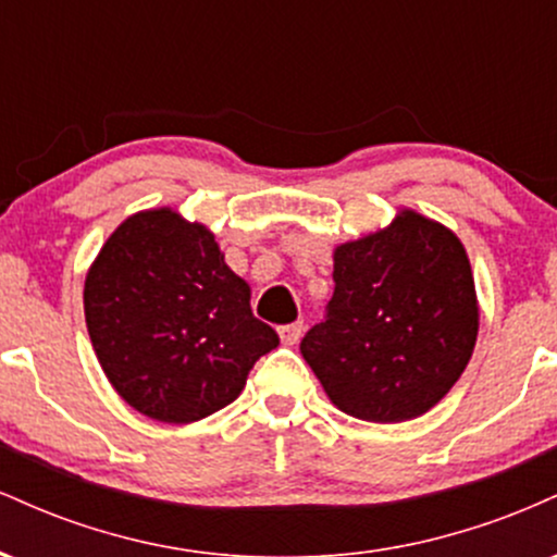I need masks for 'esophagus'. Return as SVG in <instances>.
I'll return each instance as SVG.
<instances>
[{
	"instance_id": "34e87169",
	"label": "esophagus",
	"mask_w": 557,
	"mask_h": 557,
	"mask_svg": "<svg viewBox=\"0 0 557 557\" xmlns=\"http://www.w3.org/2000/svg\"><path fill=\"white\" fill-rule=\"evenodd\" d=\"M300 335H304V322H293L280 327V337H283L285 345H296L300 341Z\"/></svg>"
}]
</instances>
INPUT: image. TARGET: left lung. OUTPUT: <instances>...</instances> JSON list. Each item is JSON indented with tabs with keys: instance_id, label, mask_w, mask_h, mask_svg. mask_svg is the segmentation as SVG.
Instances as JSON below:
<instances>
[{
	"instance_id": "8db88e82",
	"label": "left lung",
	"mask_w": 557,
	"mask_h": 557,
	"mask_svg": "<svg viewBox=\"0 0 557 557\" xmlns=\"http://www.w3.org/2000/svg\"><path fill=\"white\" fill-rule=\"evenodd\" d=\"M335 293L300 341L324 393L348 417L417 419L463 374L479 309L471 264L450 230L403 212L335 251Z\"/></svg>"
}]
</instances>
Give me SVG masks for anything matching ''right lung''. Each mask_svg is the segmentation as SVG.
<instances>
[{"label": "right lung", "mask_w": 557, "mask_h": 557, "mask_svg": "<svg viewBox=\"0 0 557 557\" xmlns=\"http://www.w3.org/2000/svg\"><path fill=\"white\" fill-rule=\"evenodd\" d=\"M96 359L127 406L188 424L240 395L261 356L277 348L253 317L251 290L214 235L170 209L125 220L96 257L83 290Z\"/></svg>", "instance_id": "right-lung-1"}]
</instances>
